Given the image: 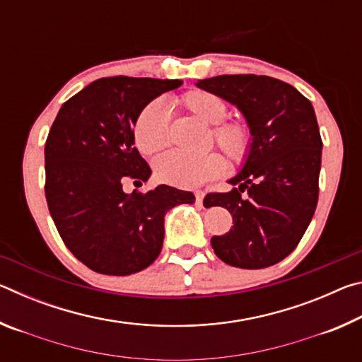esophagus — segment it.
Segmentation results:
<instances>
[{
  "label": "esophagus",
  "instance_id": "1",
  "mask_svg": "<svg viewBox=\"0 0 362 362\" xmlns=\"http://www.w3.org/2000/svg\"><path fill=\"white\" fill-rule=\"evenodd\" d=\"M194 196H196V203H198V204H203L204 192H201V189H196V192H194Z\"/></svg>",
  "mask_w": 362,
  "mask_h": 362
}]
</instances>
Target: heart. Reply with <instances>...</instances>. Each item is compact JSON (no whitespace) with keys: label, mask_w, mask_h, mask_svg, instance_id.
<instances>
[{"label":"heart","mask_w":362,"mask_h":362,"mask_svg":"<svg viewBox=\"0 0 362 362\" xmlns=\"http://www.w3.org/2000/svg\"><path fill=\"white\" fill-rule=\"evenodd\" d=\"M180 103L194 118L211 127L209 139L214 140L235 164H243L250 155L254 136L247 122L225 119L228 107L218 95L207 90H189ZM134 140L144 155H153L169 144V115L161 100H151L140 110L134 121ZM226 169L225 159L218 153L189 156L180 151H169L155 163L156 177L169 185L180 188L199 187L217 179Z\"/></svg>","instance_id":"1"}]
</instances>
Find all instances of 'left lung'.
I'll return each mask as SVG.
<instances>
[{"instance_id": "8db88e82", "label": "left lung", "mask_w": 362, "mask_h": 362, "mask_svg": "<svg viewBox=\"0 0 362 362\" xmlns=\"http://www.w3.org/2000/svg\"><path fill=\"white\" fill-rule=\"evenodd\" d=\"M199 89L243 113L252 131L249 158L226 193H209L204 206L228 209V233L212 249L231 267L259 269L286 259L302 240L317 204L322 140L311 102L281 79L222 75L199 79Z\"/></svg>"}]
</instances>
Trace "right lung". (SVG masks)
Instances as JSON below:
<instances>
[{"label": "right lung", "instance_id": "1", "mask_svg": "<svg viewBox=\"0 0 362 362\" xmlns=\"http://www.w3.org/2000/svg\"><path fill=\"white\" fill-rule=\"evenodd\" d=\"M180 79L102 78L59 110L45 146L46 199L70 252L102 274L127 276L161 252L164 216L194 194L158 185L124 193L122 182H146L151 169L134 146V121L146 103Z\"/></svg>", "mask_w": 362, "mask_h": 362}]
</instances>
